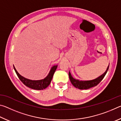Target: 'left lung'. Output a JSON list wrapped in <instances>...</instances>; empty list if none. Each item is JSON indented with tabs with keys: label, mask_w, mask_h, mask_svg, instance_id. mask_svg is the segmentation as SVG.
<instances>
[{
	"label": "left lung",
	"mask_w": 121,
	"mask_h": 121,
	"mask_svg": "<svg viewBox=\"0 0 121 121\" xmlns=\"http://www.w3.org/2000/svg\"><path fill=\"white\" fill-rule=\"evenodd\" d=\"M108 69H109V65L108 66L107 70H106L105 73H103V74L100 76L99 77H98L97 78L93 79V80L92 81H80L79 80H77V79L73 78L72 77V76L71 75L70 72H69V79H70V81L71 84H72L75 87L78 88V89L80 90L89 89H90V88L95 87V86H97L98 84L102 80V79L104 78L106 74V73H107Z\"/></svg>",
	"instance_id": "8db88e82"
}]
</instances>
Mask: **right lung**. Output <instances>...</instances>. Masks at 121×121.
Wrapping results in <instances>:
<instances>
[{
	"label": "right lung",
	"instance_id": "obj_1",
	"mask_svg": "<svg viewBox=\"0 0 121 121\" xmlns=\"http://www.w3.org/2000/svg\"><path fill=\"white\" fill-rule=\"evenodd\" d=\"M13 67L16 75H17V76L20 79V81H21L24 85L26 86L31 88L32 89L41 90L45 89L50 85L51 82L52 81L53 75H54L55 71L56 70L58 65H54V66L51 68L50 73H48V76L45 78L39 81L30 80V79H26V78L22 77V76L20 75L19 73H17V71H16L14 66Z\"/></svg>",
	"mask_w": 121,
	"mask_h": 121
}]
</instances>
